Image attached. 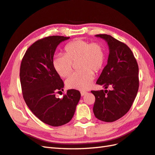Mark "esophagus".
Returning <instances> with one entry per match:
<instances>
[{
  "instance_id": "obj_1",
  "label": "esophagus",
  "mask_w": 155,
  "mask_h": 155,
  "mask_svg": "<svg viewBox=\"0 0 155 155\" xmlns=\"http://www.w3.org/2000/svg\"><path fill=\"white\" fill-rule=\"evenodd\" d=\"M85 94H87V92H84V91H81V96H84V95Z\"/></svg>"
}]
</instances>
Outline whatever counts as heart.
Masks as SVG:
<instances>
[{
  "instance_id": "heart-1",
  "label": "heart",
  "mask_w": 155,
  "mask_h": 155,
  "mask_svg": "<svg viewBox=\"0 0 155 155\" xmlns=\"http://www.w3.org/2000/svg\"><path fill=\"white\" fill-rule=\"evenodd\" d=\"M64 55L55 56L52 60L53 67L61 77H67L72 71L73 64L81 70L72 74L66 81L71 89L85 90L91 87L94 79V72L103 68L104 52L102 46L90 43L83 39H76L66 45Z\"/></svg>"
}]
</instances>
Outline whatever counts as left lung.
Listing matches in <instances>:
<instances>
[{
	"mask_svg": "<svg viewBox=\"0 0 155 155\" xmlns=\"http://www.w3.org/2000/svg\"><path fill=\"white\" fill-rule=\"evenodd\" d=\"M109 48L107 64L97 84L111 91H92L95 97L93 113L104 122H114L130 110L139 87V66L132 51L127 45L108 35H97Z\"/></svg>",
	"mask_w": 155,
	"mask_h": 155,
	"instance_id": "8db88e82",
	"label": "left lung"
}]
</instances>
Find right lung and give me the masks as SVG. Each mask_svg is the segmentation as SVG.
Here are the masks:
<instances>
[{
	"mask_svg": "<svg viewBox=\"0 0 155 155\" xmlns=\"http://www.w3.org/2000/svg\"><path fill=\"white\" fill-rule=\"evenodd\" d=\"M70 37L51 36L34 42L26 51L21 64L22 96L36 117L45 124L59 127L70 121L80 100L77 90H68L62 98L56 93L63 91L64 83L53 67L57 46Z\"/></svg>",
	"mask_w": 155,
	"mask_h": 155,
	"instance_id": "right-lung-1",
	"label": "right lung"
}]
</instances>
